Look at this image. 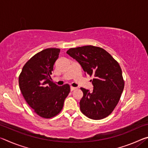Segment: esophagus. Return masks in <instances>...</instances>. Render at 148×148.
I'll list each match as a JSON object with an SVG mask.
<instances>
[{
    "label": "esophagus",
    "mask_w": 148,
    "mask_h": 148,
    "mask_svg": "<svg viewBox=\"0 0 148 148\" xmlns=\"http://www.w3.org/2000/svg\"><path fill=\"white\" fill-rule=\"evenodd\" d=\"M76 89V87H71V91H74V90H75V89Z\"/></svg>",
    "instance_id": "34e87169"
}]
</instances>
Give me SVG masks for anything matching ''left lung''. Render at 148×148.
Returning a JSON list of instances; mask_svg holds the SVG:
<instances>
[{
    "label": "left lung",
    "mask_w": 148,
    "mask_h": 148,
    "mask_svg": "<svg viewBox=\"0 0 148 148\" xmlns=\"http://www.w3.org/2000/svg\"><path fill=\"white\" fill-rule=\"evenodd\" d=\"M66 53L76 60L86 74L93 76V90L81 87L84 95L80 110L90 119L99 120L112 114L123 91L125 82L120 65L103 48L85 46L69 49Z\"/></svg>",
    "instance_id": "8db88e82"
}]
</instances>
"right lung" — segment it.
<instances>
[{
  "label": "right lung",
  "mask_w": 148,
  "mask_h": 148,
  "mask_svg": "<svg viewBox=\"0 0 148 148\" xmlns=\"http://www.w3.org/2000/svg\"><path fill=\"white\" fill-rule=\"evenodd\" d=\"M59 48H47L38 52L27 61L19 76V89L29 106L40 117L49 119L59 114L71 87L58 86L50 75L58 59Z\"/></svg>",
  "instance_id": "add662e5"
}]
</instances>
